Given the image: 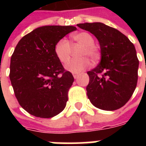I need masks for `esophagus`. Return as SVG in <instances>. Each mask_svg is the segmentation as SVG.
Masks as SVG:
<instances>
[{"label": "esophagus", "mask_w": 146, "mask_h": 146, "mask_svg": "<svg viewBox=\"0 0 146 146\" xmlns=\"http://www.w3.org/2000/svg\"><path fill=\"white\" fill-rule=\"evenodd\" d=\"M73 77H74V79H76V78L78 77L77 73H73Z\"/></svg>", "instance_id": "1"}]
</instances>
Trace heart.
I'll list each match as a JSON object with an SVG mask.
<instances>
[{
    "label": "heart",
    "mask_w": 146,
    "mask_h": 146,
    "mask_svg": "<svg viewBox=\"0 0 146 146\" xmlns=\"http://www.w3.org/2000/svg\"><path fill=\"white\" fill-rule=\"evenodd\" d=\"M93 36L86 32L76 33L71 36V45L65 38H61L56 43L54 53L57 59L66 64L70 59L72 47L80 46L76 55L77 58L72 60L66 65V69L72 73H79L89 65V58L96 61L100 57L99 48L94 44Z\"/></svg>",
    "instance_id": "obj_1"
}]
</instances>
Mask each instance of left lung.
Masks as SVG:
<instances>
[{
	"instance_id": "8db88e82",
	"label": "left lung",
	"mask_w": 146,
	"mask_h": 146,
	"mask_svg": "<svg viewBox=\"0 0 146 146\" xmlns=\"http://www.w3.org/2000/svg\"><path fill=\"white\" fill-rule=\"evenodd\" d=\"M98 40L102 59L89 76L87 96L94 106L104 111L123 107L133 96L138 80L136 48L120 31L102 23L77 24Z\"/></svg>"
}]
</instances>
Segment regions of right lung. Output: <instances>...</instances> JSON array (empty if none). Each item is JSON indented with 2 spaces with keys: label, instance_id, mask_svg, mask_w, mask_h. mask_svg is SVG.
I'll list each match as a JSON object with an SVG mask.
<instances>
[{
  "label": "right lung",
  "instance_id": "1",
  "mask_svg": "<svg viewBox=\"0 0 146 146\" xmlns=\"http://www.w3.org/2000/svg\"><path fill=\"white\" fill-rule=\"evenodd\" d=\"M72 26H45L22 38L10 59V80L20 106L38 117L50 118L66 107L74 78L54 53Z\"/></svg>",
  "mask_w": 146,
  "mask_h": 146
}]
</instances>
